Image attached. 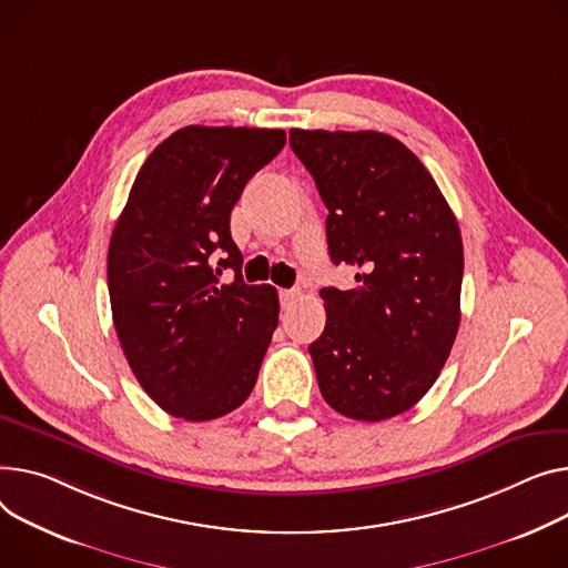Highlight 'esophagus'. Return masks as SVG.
Returning <instances> with one entry per match:
<instances>
[{"label": "esophagus", "instance_id": "34e87169", "mask_svg": "<svg viewBox=\"0 0 568 568\" xmlns=\"http://www.w3.org/2000/svg\"><path fill=\"white\" fill-rule=\"evenodd\" d=\"M298 296H301V292L298 290H281V306L285 308V311H290L296 301H298Z\"/></svg>", "mask_w": 568, "mask_h": 568}]
</instances>
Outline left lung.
<instances>
[{
    "mask_svg": "<svg viewBox=\"0 0 568 568\" xmlns=\"http://www.w3.org/2000/svg\"><path fill=\"white\" fill-rule=\"evenodd\" d=\"M328 210L333 264L352 290L322 287L324 333L308 347L322 397L363 423L418 404L438 379L462 322L464 244L438 184L384 132L290 130Z\"/></svg>",
    "mask_w": 568,
    "mask_h": 568,
    "instance_id": "1",
    "label": "left lung"
}]
</instances>
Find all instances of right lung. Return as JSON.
<instances>
[{"instance_id": "right-lung-1", "label": "right lung", "mask_w": 568, "mask_h": 568, "mask_svg": "<svg viewBox=\"0 0 568 568\" xmlns=\"http://www.w3.org/2000/svg\"><path fill=\"white\" fill-rule=\"evenodd\" d=\"M283 145V130L173 132L143 162L111 233L113 326L141 388L175 418H221L257 382L278 326V294L244 283L231 212ZM225 268L236 278L221 286Z\"/></svg>"}]
</instances>
